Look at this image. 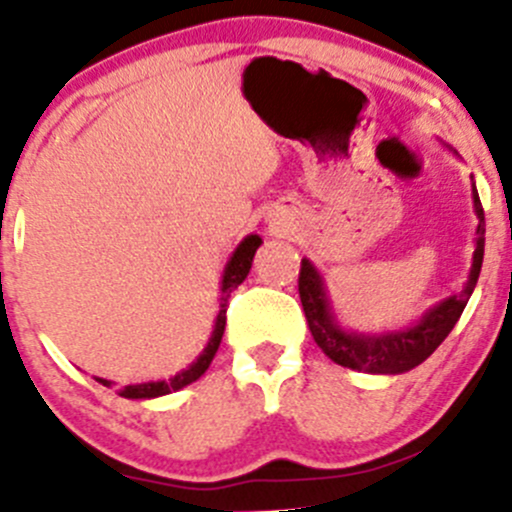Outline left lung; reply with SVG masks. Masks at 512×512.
Instances as JSON below:
<instances>
[{"label":"left lung","mask_w":512,"mask_h":512,"mask_svg":"<svg viewBox=\"0 0 512 512\" xmlns=\"http://www.w3.org/2000/svg\"><path fill=\"white\" fill-rule=\"evenodd\" d=\"M473 210L478 218L476 237H473L476 250H473V265L466 285L458 294H451L426 309L416 324L396 329V332H354V329L342 327L332 307V299H329L322 272L312 265V260L304 257L302 270H299V299H302L304 317H307L309 332H312L317 347L334 364L364 371V374H404L426 361L461 319L463 309L476 289L480 267H483L485 215L476 183H473Z\"/></svg>","instance_id":"8db88e82"}]
</instances>
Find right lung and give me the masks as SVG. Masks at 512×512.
<instances>
[{
	"label": "right lung",
	"instance_id": "1",
	"mask_svg": "<svg viewBox=\"0 0 512 512\" xmlns=\"http://www.w3.org/2000/svg\"><path fill=\"white\" fill-rule=\"evenodd\" d=\"M260 245H262L260 235H247L245 240H242L240 245L235 247V252L230 255V260H227L225 272H223V282H220V312H218V317H215L213 334H210L208 344H205V349L200 352L198 359H195L193 364L188 366V369H183V371H178L175 376H170V379L123 386V389H118V394H121L123 399H158V396L173 394V391H180L183 386L193 384V381H198L200 376L208 371L210 361H213V356H215V352H218L220 342H223L225 312H227V302H230V294L235 292L237 285H242V282H245L247 275H250L252 257H255L257 247H260ZM96 381H98V384H103V386H113V381L98 379V376H96Z\"/></svg>",
	"mask_w": 512,
	"mask_h": 512
}]
</instances>
